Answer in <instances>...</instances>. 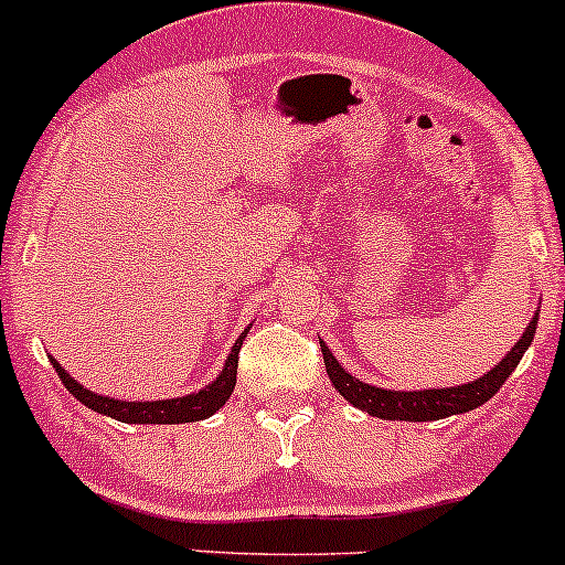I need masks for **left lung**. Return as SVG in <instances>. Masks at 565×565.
Segmentation results:
<instances>
[{"label": "left lung", "instance_id": "left-lung-1", "mask_svg": "<svg viewBox=\"0 0 565 565\" xmlns=\"http://www.w3.org/2000/svg\"><path fill=\"white\" fill-rule=\"evenodd\" d=\"M539 316L533 318L531 326L525 329L522 340L505 353L503 362L498 367H492L484 377L479 381H470L465 386H451V388H427V392H392V388H375L370 383H362L359 377H353L351 372L342 370V364L331 356L329 348L321 342L326 372H329L331 383H334L337 392L348 399L356 408L367 411L370 416L388 418V422H435V418L457 416V413L473 411L479 405H484L487 399H492L498 394V388L503 386L505 377L514 372L520 364L522 353L527 351V345L533 342L536 334Z\"/></svg>", "mask_w": 565, "mask_h": 565}]
</instances>
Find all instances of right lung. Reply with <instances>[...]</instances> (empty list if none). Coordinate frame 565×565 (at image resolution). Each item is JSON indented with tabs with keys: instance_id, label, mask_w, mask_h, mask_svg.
Wrapping results in <instances>:
<instances>
[{
	"instance_id": "right-lung-1",
	"label": "right lung",
	"mask_w": 565,
	"mask_h": 565,
	"mask_svg": "<svg viewBox=\"0 0 565 565\" xmlns=\"http://www.w3.org/2000/svg\"><path fill=\"white\" fill-rule=\"evenodd\" d=\"M249 331V326H247ZM247 331L236 340L234 351H231L228 362H225V370L220 372L217 381L212 386L201 388L198 394H188V397H177V399H157V403H125V399H110V397H100V394H92L89 388L81 386L78 381L67 375L65 367H60L56 359H51L54 364L56 375L60 381L65 383V388L73 394L78 403H84L86 408L106 413V416L116 418V422L125 424H184V422H201V418L212 416L228 403L231 392L236 386V367H239V348L247 337Z\"/></svg>"
}]
</instances>
